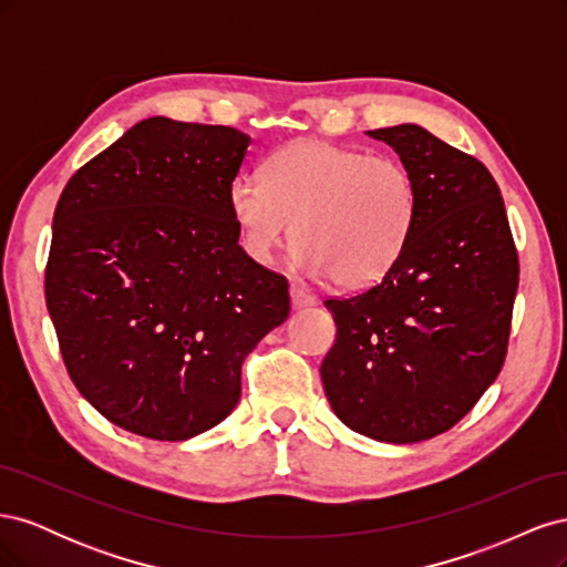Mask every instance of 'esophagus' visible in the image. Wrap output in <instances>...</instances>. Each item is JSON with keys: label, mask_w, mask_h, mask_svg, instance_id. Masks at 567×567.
I'll return each instance as SVG.
<instances>
[{"label": "esophagus", "mask_w": 567, "mask_h": 567, "mask_svg": "<svg viewBox=\"0 0 567 567\" xmlns=\"http://www.w3.org/2000/svg\"><path fill=\"white\" fill-rule=\"evenodd\" d=\"M290 302H293L296 310H305V307L317 305V298L312 293H307L302 286H290Z\"/></svg>", "instance_id": "obj_1"}]
</instances>
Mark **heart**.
Listing matches in <instances>:
<instances>
[{
  "instance_id": "obj_1",
  "label": "heart",
  "mask_w": 567,
  "mask_h": 567,
  "mask_svg": "<svg viewBox=\"0 0 567 567\" xmlns=\"http://www.w3.org/2000/svg\"><path fill=\"white\" fill-rule=\"evenodd\" d=\"M229 203L255 262H271L293 234L307 271L354 290L381 281L400 260L419 188L400 158L298 140L271 153L265 179H234Z\"/></svg>"
}]
</instances>
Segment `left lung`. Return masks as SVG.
<instances>
[{
	"label": "left lung",
	"instance_id": "1",
	"mask_svg": "<svg viewBox=\"0 0 567 567\" xmlns=\"http://www.w3.org/2000/svg\"><path fill=\"white\" fill-rule=\"evenodd\" d=\"M369 136L411 169L419 215L381 281L323 300L338 331L321 381L352 431L409 444L450 431L499 375L520 267L483 163L419 125Z\"/></svg>",
	"mask_w": 567,
	"mask_h": 567
}]
</instances>
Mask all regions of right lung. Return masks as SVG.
Segmentation results:
<instances>
[{
  "mask_svg": "<svg viewBox=\"0 0 567 567\" xmlns=\"http://www.w3.org/2000/svg\"><path fill=\"white\" fill-rule=\"evenodd\" d=\"M250 136L142 120L56 203L47 310L68 375L101 416L179 442L225 421L241 364L290 312L288 281L238 246L229 192Z\"/></svg>",
  "mask_w": 567,
  "mask_h": 567,
  "instance_id": "1",
  "label": "right lung"
}]
</instances>
